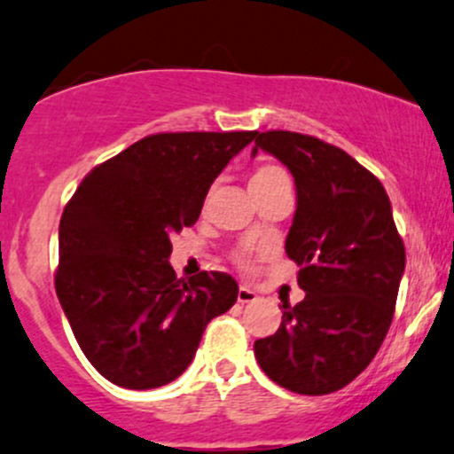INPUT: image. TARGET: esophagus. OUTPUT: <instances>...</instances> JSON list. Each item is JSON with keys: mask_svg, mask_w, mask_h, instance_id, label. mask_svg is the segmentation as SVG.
<instances>
[{"mask_svg": "<svg viewBox=\"0 0 454 454\" xmlns=\"http://www.w3.org/2000/svg\"><path fill=\"white\" fill-rule=\"evenodd\" d=\"M254 300H257V294H254L251 287H247V285H240V289H238V302L248 304L254 302Z\"/></svg>", "mask_w": 454, "mask_h": 454, "instance_id": "1", "label": "esophagus"}]
</instances>
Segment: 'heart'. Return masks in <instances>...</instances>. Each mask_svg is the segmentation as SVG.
Listing matches in <instances>:
<instances>
[{
  "instance_id": "heart-1",
  "label": "heart",
  "mask_w": 454,
  "mask_h": 454,
  "mask_svg": "<svg viewBox=\"0 0 454 454\" xmlns=\"http://www.w3.org/2000/svg\"><path fill=\"white\" fill-rule=\"evenodd\" d=\"M283 184H289V176L281 165H277V162H262V165L254 167V171L251 176V191L253 192H263V191H270V188H277ZM236 262L247 263V254L238 253Z\"/></svg>"
}]
</instances>
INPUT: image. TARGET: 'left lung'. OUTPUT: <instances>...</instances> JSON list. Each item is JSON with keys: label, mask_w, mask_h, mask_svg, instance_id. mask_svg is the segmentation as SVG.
<instances>
[{"label": "left lung", "mask_w": 454, "mask_h": 454, "mask_svg": "<svg viewBox=\"0 0 454 454\" xmlns=\"http://www.w3.org/2000/svg\"><path fill=\"white\" fill-rule=\"evenodd\" d=\"M257 150L292 171L298 192L285 240L304 300L283 302L272 337L254 340L270 380L298 395H330L369 366L388 333L405 247L384 186L348 152L310 135L268 130Z\"/></svg>", "instance_id": "obj_1"}]
</instances>
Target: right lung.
<instances>
[{
    "instance_id": "right-lung-1",
    "label": "right lung",
    "mask_w": 454,
    "mask_h": 454,
    "mask_svg": "<svg viewBox=\"0 0 454 454\" xmlns=\"http://www.w3.org/2000/svg\"><path fill=\"white\" fill-rule=\"evenodd\" d=\"M254 130L159 132L94 167L59 221L55 292L91 366L121 388L169 384L206 325L238 300L236 278H177L171 233L195 225L210 184Z\"/></svg>"
}]
</instances>
